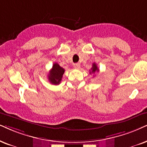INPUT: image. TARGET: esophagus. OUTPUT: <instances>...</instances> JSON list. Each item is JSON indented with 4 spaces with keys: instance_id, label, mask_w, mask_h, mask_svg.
I'll return each instance as SVG.
<instances>
[{
    "instance_id": "34e87169",
    "label": "esophagus",
    "mask_w": 147,
    "mask_h": 147,
    "mask_svg": "<svg viewBox=\"0 0 147 147\" xmlns=\"http://www.w3.org/2000/svg\"><path fill=\"white\" fill-rule=\"evenodd\" d=\"M73 66L74 68H76V69H79L80 68V64H79V63H75V64H73Z\"/></svg>"
}]
</instances>
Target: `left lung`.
I'll return each instance as SVG.
<instances>
[{"label":"left lung","instance_id":"obj_1","mask_svg":"<svg viewBox=\"0 0 147 147\" xmlns=\"http://www.w3.org/2000/svg\"><path fill=\"white\" fill-rule=\"evenodd\" d=\"M91 69H92V71H90V74L92 73H92H95L96 71L99 72V69H98L97 65L96 64V63H94V64H92V68H91Z\"/></svg>","mask_w":147,"mask_h":147}]
</instances>
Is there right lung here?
<instances>
[{
	"mask_svg": "<svg viewBox=\"0 0 147 147\" xmlns=\"http://www.w3.org/2000/svg\"><path fill=\"white\" fill-rule=\"evenodd\" d=\"M65 70L57 63H54L48 75V79L53 85H59L62 81Z\"/></svg>",
	"mask_w": 147,
	"mask_h": 147,
	"instance_id": "right-lung-1",
	"label": "right lung"
}]
</instances>
